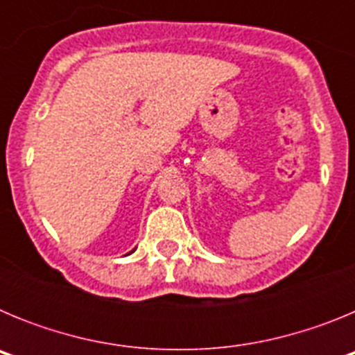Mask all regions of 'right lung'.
I'll return each instance as SVG.
<instances>
[{"label":"right lung","mask_w":355,"mask_h":355,"mask_svg":"<svg viewBox=\"0 0 355 355\" xmlns=\"http://www.w3.org/2000/svg\"><path fill=\"white\" fill-rule=\"evenodd\" d=\"M131 252H135V249H133V250H131ZM131 252H128V254H131ZM128 254H126V256H128Z\"/></svg>","instance_id":"1"}]
</instances>
